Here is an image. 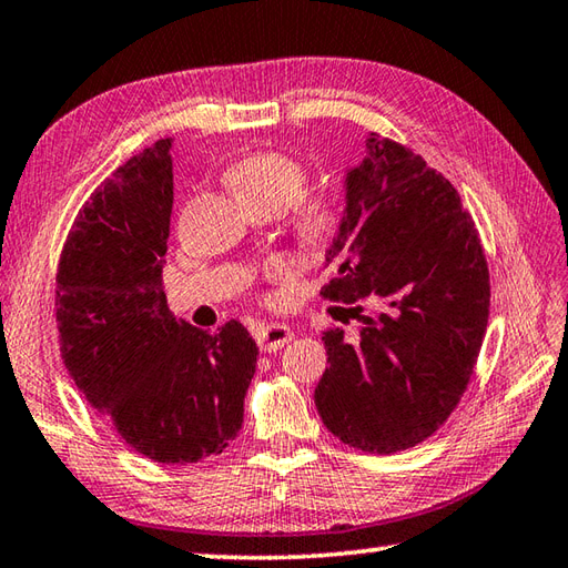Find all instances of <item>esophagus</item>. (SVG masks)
<instances>
[{
    "label": "esophagus",
    "instance_id": "34e87169",
    "mask_svg": "<svg viewBox=\"0 0 568 568\" xmlns=\"http://www.w3.org/2000/svg\"><path fill=\"white\" fill-rule=\"evenodd\" d=\"M293 339V329L287 325H261L255 329V344H258L261 352H277Z\"/></svg>",
    "mask_w": 568,
    "mask_h": 568
}]
</instances>
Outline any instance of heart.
<instances>
[{"instance_id": "heart-1", "label": "heart", "mask_w": 568, "mask_h": 568, "mask_svg": "<svg viewBox=\"0 0 568 568\" xmlns=\"http://www.w3.org/2000/svg\"><path fill=\"white\" fill-rule=\"evenodd\" d=\"M229 182L243 202L287 206L303 194L307 184L305 166L283 152H253L229 170ZM342 204L332 194L300 199L293 226L300 243L310 251H325L342 231Z\"/></svg>"}]
</instances>
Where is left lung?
Segmentation results:
<instances>
[{
    "label": "left lung",
    "mask_w": 568,
    "mask_h": 568,
    "mask_svg": "<svg viewBox=\"0 0 568 568\" xmlns=\"http://www.w3.org/2000/svg\"><path fill=\"white\" fill-rule=\"evenodd\" d=\"M337 265L322 295L349 307L359 337L322 332L327 369L315 388L322 424L364 453L414 448L446 424L470 384L490 315V273L460 194L420 154L369 132L344 180Z\"/></svg>",
    "instance_id": "8db88e82"
}]
</instances>
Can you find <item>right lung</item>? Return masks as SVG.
Listing matches in <instances>:
<instances>
[{
	"label": "right lung",
	"instance_id": "1",
	"mask_svg": "<svg viewBox=\"0 0 568 568\" xmlns=\"http://www.w3.org/2000/svg\"><path fill=\"white\" fill-rule=\"evenodd\" d=\"M172 138L118 166L65 239L55 273L61 357L88 404L144 458L189 465L239 436L255 374L253 337L204 332L162 291L174 202Z\"/></svg>",
	"mask_w": 568,
	"mask_h": 568
}]
</instances>
